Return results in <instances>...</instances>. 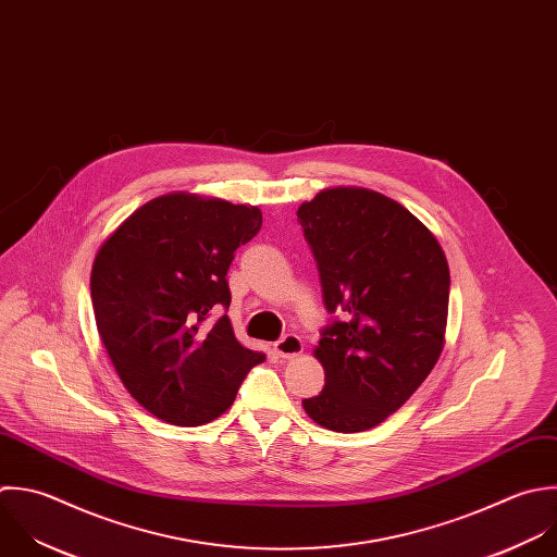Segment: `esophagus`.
I'll return each mask as SVG.
<instances>
[{"instance_id": "esophagus-1", "label": "esophagus", "mask_w": 557, "mask_h": 557, "mask_svg": "<svg viewBox=\"0 0 557 557\" xmlns=\"http://www.w3.org/2000/svg\"><path fill=\"white\" fill-rule=\"evenodd\" d=\"M273 347H275V354L280 358H295V356H299L304 351V343H301V338L297 334L282 336Z\"/></svg>"}]
</instances>
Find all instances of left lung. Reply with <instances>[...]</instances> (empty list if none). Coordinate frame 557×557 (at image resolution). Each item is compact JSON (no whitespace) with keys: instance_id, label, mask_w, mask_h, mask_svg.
Returning a JSON list of instances; mask_svg holds the SVG:
<instances>
[{"instance_id":"left-lung-1","label":"left lung","mask_w":557,"mask_h":557,"mask_svg":"<svg viewBox=\"0 0 557 557\" xmlns=\"http://www.w3.org/2000/svg\"><path fill=\"white\" fill-rule=\"evenodd\" d=\"M297 219L332 314L314 349L325 388L304 410L332 432H364L399 410L438 362L449 264L412 212L373 190H323Z\"/></svg>"}]
</instances>
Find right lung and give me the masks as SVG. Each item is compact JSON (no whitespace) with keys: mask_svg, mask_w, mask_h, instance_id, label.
<instances>
[{"mask_svg":"<svg viewBox=\"0 0 557 557\" xmlns=\"http://www.w3.org/2000/svg\"><path fill=\"white\" fill-rule=\"evenodd\" d=\"M262 227L258 208L173 193L138 208L101 245L90 273L99 336L127 388L171 425H203L264 362L227 314L234 251Z\"/></svg>","mask_w":557,"mask_h":557,"instance_id":"obj_1","label":"right lung"}]
</instances>
